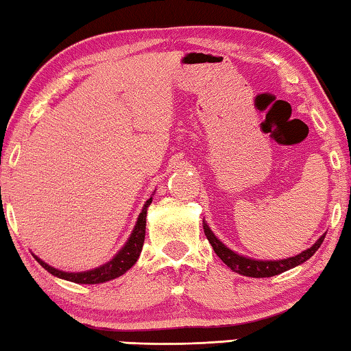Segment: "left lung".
Segmentation results:
<instances>
[{
	"mask_svg": "<svg viewBox=\"0 0 351 351\" xmlns=\"http://www.w3.org/2000/svg\"><path fill=\"white\" fill-rule=\"evenodd\" d=\"M203 230L204 234L208 237V241L210 245H213L215 254L223 261V263L230 267L232 271H236L239 275L243 276H252V278H269V276H275L278 274H282L289 269H293L300 264H303L304 261H308L311 256H313L319 247L324 242L325 234L322 236L319 241H317L313 247L304 250L293 258H287V259H281V261H256V259H250V258H243V256L237 254L234 252H231L230 248L225 247L219 239L214 236V232L210 231V228L204 223L203 220Z\"/></svg>",
	"mask_w": 351,
	"mask_h": 351,
	"instance_id": "obj_1",
	"label": "left lung"
}]
</instances>
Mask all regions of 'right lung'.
Here are the masks:
<instances>
[{
	"instance_id": "add662e5",
	"label": "right lung",
	"mask_w": 351,
	"mask_h": 351,
	"mask_svg": "<svg viewBox=\"0 0 351 351\" xmlns=\"http://www.w3.org/2000/svg\"><path fill=\"white\" fill-rule=\"evenodd\" d=\"M152 204V198L147 199L145 206H143L141 215H138L137 223L134 226V231L128 239L126 245L120 250L119 253L115 254V258L112 261H109L108 264H104L98 269L88 270V271H81V274H69V271H62L54 269V267L48 265L47 263H43L42 259H38L37 256H34L36 261L40 264L43 269L48 270L49 274L62 278V280L71 281V282H77V285H98V282H104V281H110L114 278H119L131 269L132 265L136 264V261L141 256L142 247H143V241H145V226H147V208Z\"/></svg>"
}]
</instances>
